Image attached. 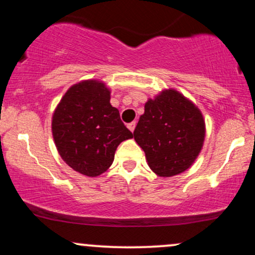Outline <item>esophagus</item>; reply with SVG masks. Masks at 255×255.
<instances>
[{
    "label": "esophagus",
    "instance_id": "obj_1",
    "mask_svg": "<svg viewBox=\"0 0 255 255\" xmlns=\"http://www.w3.org/2000/svg\"><path fill=\"white\" fill-rule=\"evenodd\" d=\"M135 125H136L135 121H133V122H130V124H128L127 125L128 129H129L130 131H134V129H135Z\"/></svg>",
    "mask_w": 255,
    "mask_h": 255
}]
</instances>
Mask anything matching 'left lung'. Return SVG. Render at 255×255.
<instances>
[{
    "instance_id": "8db88e82",
    "label": "left lung",
    "mask_w": 255,
    "mask_h": 255,
    "mask_svg": "<svg viewBox=\"0 0 255 255\" xmlns=\"http://www.w3.org/2000/svg\"><path fill=\"white\" fill-rule=\"evenodd\" d=\"M205 131L204 116L197 105L169 89L146 102L133 134L151 170L170 177L191 168L203 148Z\"/></svg>"
}]
</instances>
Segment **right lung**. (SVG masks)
<instances>
[{
  "mask_svg": "<svg viewBox=\"0 0 255 255\" xmlns=\"http://www.w3.org/2000/svg\"><path fill=\"white\" fill-rule=\"evenodd\" d=\"M51 130L66 164L89 177L107 171L118 146L133 137L110 104V90L99 80L69 87L54 111Z\"/></svg>",
  "mask_w": 255,
  "mask_h": 255,
  "instance_id": "add662e5",
  "label": "right lung"
}]
</instances>
